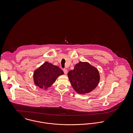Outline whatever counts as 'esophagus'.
<instances>
[{"mask_svg":"<svg viewBox=\"0 0 133 133\" xmlns=\"http://www.w3.org/2000/svg\"><path fill=\"white\" fill-rule=\"evenodd\" d=\"M63 72H64V73L65 75L68 73V70H67L66 69H64L63 70Z\"/></svg>","mask_w":133,"mask_h":133,"instance_id":"obj_1","label":"esophagus"}]
</instances>
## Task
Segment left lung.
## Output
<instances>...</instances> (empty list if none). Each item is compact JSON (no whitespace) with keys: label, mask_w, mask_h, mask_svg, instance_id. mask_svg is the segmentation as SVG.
<instances>
[{"label":"left lung","mask_w":133,"mask_h":133,"mask_svg":"<svg viewBox=\"0 0 133 133\" xmlns=\"http://www.w3.org/2000/svg\"><path fill=\"white\" fill-rule=\"evenodd\" d=\"M70 83L77 93L84 94L92 92L100 80L99 72L87 62L80 61L68 74Z\"/></svg>","instance_id":"left-lung-1"}]
</instances>
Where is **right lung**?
Instances as JSON below:
<instances>
[{"mask_svg": "<svg viewBox=\"0 0 133 133\" xmlns=\"http://www.w3.org/2000/svg\"><path fill=\"white\" fill-rule=\"evenodd\" d=\"M63 74V71L58 66L45 62L34 71V83L41 89H46L55 82L58 76Z\"/></svg>", "mask_w": 133, "mask_h": 133, "instance_id": "right-lung-1", "label": "right lung"}]
</instances>
